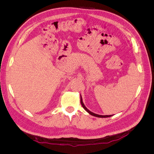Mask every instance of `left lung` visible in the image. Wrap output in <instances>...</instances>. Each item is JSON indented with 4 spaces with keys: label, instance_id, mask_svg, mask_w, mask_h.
<instances>
[{
    "label": "left lung",
    "instance_id": "1",
    "mask_svg": "<svg viewBox=\"0 0 154 154\" xmlns=\"http://www.w3.org/2000/svg\"><path fill=\"white\" fill-rule=\"evenodd\" d=\"M80 100H81L80 102H81V104H82V106H83V108L84 109L88 114L92 115V116H95V117H97V118H109V117H111V116H112V115H105V116H103V115H99V114H95V113H93L92 112H91V111H90L88 109H87V107L85 106L84 103H83V102L82 97L81 95H80Z\"/></svg>",
    "mask_w": 154,
    "mask_h": 154
}]
</instances>
